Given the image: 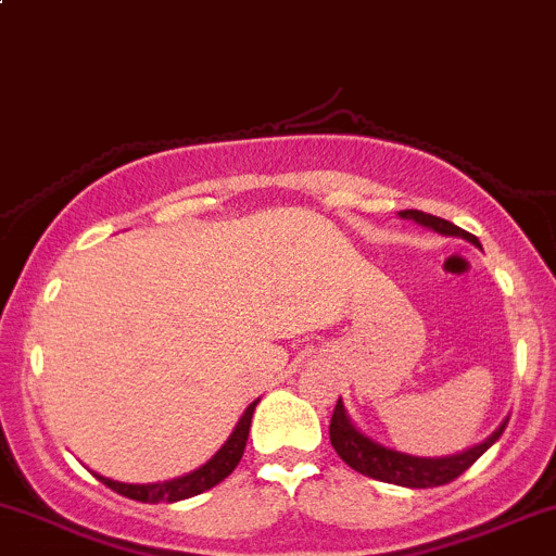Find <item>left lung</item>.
<instances>
[{"mask_svg":"<svg viewBox=\"0 0 556 556\" xmlns=\"http://www.w3.org/2000/svg\"><path fill=\"white\" fill-rule=\"evenodd\" d=\"M401 218L415 220L417 226H426V229L437 231V235L445 237H462V240L472 242L480 248L478 237L467 235L464 229H458L456 224L445 218H437V215H428L422 210H401ZM507 426V417L500 422L491 437H485L478 445L467 447L462 453H453V456L442 458H422V456H409V453L393 451V447L379 445L377 440H371L368 433H363L361 428L354 426L352 417L343 409V401L338 399L336 412H332L330 420V442L336 447L338 456L354 469V472L368 475L374 480H382V483L404 485V489H433V485H445L451 480H456L458 475L467 472L491 445L502 437Z\"/></svg>","mask_w":556,"mask_h":556,"instance_id":"8db88e82","label":"left lung"}]
</instances>
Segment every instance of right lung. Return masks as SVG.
I'll list each match as a JSON object with an SVG mask.
<instances>
[{
  "label": "right lung",
  "instance_id": "add662e5",
  "mask_svg": "<svg viewBox=\"0 0 556 556\" xmlns=\"http://www.w3.org/2000/svg\"><path fill=\"white\" fill-rule=\"evenodd\" d=\"M256 404L258 399L253 401V404H248V409L242 412V417L237 420L235 431L229 433V440L220 445V451L215 453L210 462H204L202 467L193 469V472L179 475V478H172V480H163V483H119V480L103 478V475H98V478L103 480L111 491H116V494H123L136 502H150V505H155V502H179V500H188V496L202 494V491L213 489V485H218L220 480L229 478V475L235 472L237 464H240L242 453H245L248 431H251V417H253V409H256Z\"/></svg>",
  "mask_w": 556,
  "mask_h": 556
}]
</instances>
